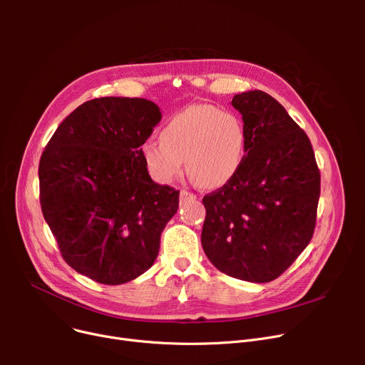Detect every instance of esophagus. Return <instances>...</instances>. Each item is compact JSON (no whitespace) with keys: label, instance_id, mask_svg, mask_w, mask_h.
Here are the masks:
<instances>
[{"label":"esophagus","instance_id":"1","mask_svg":"<svg viewBox=\"0 0 365 365\" xmlns=\"http://www.w3.org/2000/svg\"><path fill=\"white\" fill-rule=\"evenodd\" d=\"M197 197L194 195V194H190V192H187V190H180V201H185V200H195Z\"/></svg>","mask_w":365,"mask_h":365}]
</instances>
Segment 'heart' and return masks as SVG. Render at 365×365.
I'll use <instances>...</instances> for the list:
<instances>
[{"label":"heart","instance_id":"obj_1","mask_svg":"<svg viewBox=\"0 0 365 365\" xmlns=\"http://www.w3.org/2000/svg\"><path fill=\"white\" fill-rule=\"evenodd\" d=\"M158 140H146L140 153L150 178L171 185L187 173L202 187H220L240 170L247 148L242 120L212 105H194L171 117Z\"/></svg>","mask_w":365,"mask_h":365}]
</instances>
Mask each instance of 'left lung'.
<instances>
[{
  "label": "left lung",
  "instance_id": "left-lung-1",
  "mask_svg": "<svg viewBox=\"0 0 365 365\" xmlns=\"http://www.w3.org/2000/svg\"><path fill=\"white\" fill-rule=\"evenodd\" d=\"M231 105L247 133L237 175L205 195L204 253L217 269L248 282L278 278L309 244L319 200V170L306 133L260 90Z\"/></svg>",
  "mask_w": 365,
  "mask_h": 365
}]
</instances>
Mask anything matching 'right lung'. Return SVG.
<instances>
[{
  "label": "right lung",
  "instance_id": "add662e5",
  "mask_svg": "<svg viewBox=\"0 0 365 365\" xmlns=\"http://www.w3.org/2000/svg\"><path fill=\"white\" fill-rule=\"evenodd\" d=\"M160 121L146 99H93L68 115L41 155L44 219L65 262L96 282L145 274L179 208V190L153 182L140 153Z\"/></svg>",
  "mask_w": 365,
  "mask_h": 365
}]
</instances>
